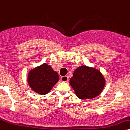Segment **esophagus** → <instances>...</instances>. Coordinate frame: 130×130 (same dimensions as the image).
I'll return each mask as SVG.
<instances>
[{"label": "esophagus", "instance_id": "esophagus-1", "mask_svg": "<svg viewBox=\"0 0 130 130\" xmlns=\"http://www.w3.org/2000/svg\"><path fill=\"white\" fill-rule=\"evenodd\" d=\"M60 79L61 81H63V82H68L69 81V78L68 76H61L60 78Z\"/></svg>", "mask_w": 130, "mask_h": 130}]
</instances>
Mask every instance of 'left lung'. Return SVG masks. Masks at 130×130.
I'll return each instance as SVG.
<instances>
[{"label":"left lung","mask_w":130,"mask_h":130,"mask_svg":"<svg viewBox=\"0 0 130 130\" xmlns=\"http://www.w3.org/2000/svg\"><path fill=\"white\" fill-rule=\"evenodd\" d=\"M70 84L79 99H92L102 92L105 79L99 70L81 66L75 69L70 79Z\"/></svg>","instance_id":"obj_1"}]
</instances>
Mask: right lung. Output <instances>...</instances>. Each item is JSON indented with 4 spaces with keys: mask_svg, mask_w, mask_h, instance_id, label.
Wrapping results in <instances>:
<instances>
[{
    "mask_svg": "<svg viewBox=\"0 0 130 130\" xmlns=\"http://www.w3.org/2000/svg\"><path fill=\"white\" fill-rule=\"evenodd\" d=\"M58 81V74L46 63L31 70L28 73L29 85L33 91L40 94L48 93Z\"/></svg>",
    "mask_w": 130,
    "mask_h": 130,
    "instance_id": "right-lung-1",
    "label": "right lung"
}]
</instances>
